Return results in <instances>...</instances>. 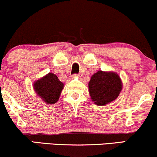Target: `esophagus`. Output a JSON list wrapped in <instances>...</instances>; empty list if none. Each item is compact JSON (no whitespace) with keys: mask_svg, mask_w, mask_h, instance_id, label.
Masks as SVG:
<instances>
[{"mask_svg":"<svg viewBox=\"0 0 157 157\" xmlns=\"http://www.w3.org/2000/svg\"><path fill=\"white\" fill-rule=\"evenodd\" d=\"M79 76H80V74H75H75L73 75V77H79Z\"/></svg>","mask_w":157,"mask_h":157,"instance_id":"esophagus-1","label":"esophagus"}]
</instances>
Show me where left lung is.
Returning <instances> with one entry per match:
<instances>
[{
    "label": "left lung",
    "instance_id": "1",
    "mask_svg": "<svg viewBox=\"0 0 157 157\" xmlns=\"http://www.w3.org/2000/svg\"><path fill=\"white\" fill-rule=\"evenodd\" d=\"M122 88L119 75L99 71L91 77L89 91L91 98L98 105H104L116 100Z\"/></svg>",
    "mask_w": 157,
    "mask_h": 157
}]
</instances>
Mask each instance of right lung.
<instances>
[{"mask_svg": "<svg viewBox=\"0 0 157 157\" xmlns=\"http://www.w3.org/2000/svg\"><path fill=\"white\" fill-rule=\"evenodd\" d=\"M34 90L47 104H54L60 96L64 84L52 73H48L34 84Z\"/></svg>", "mask_w": 157, "mask_h": 157, "instance_id": "add662e5", "label": "right lung"}]
</instances>
